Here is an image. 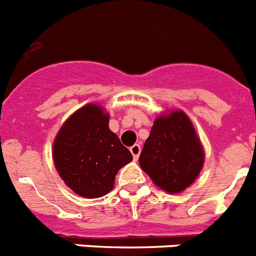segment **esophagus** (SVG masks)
Masks as SVG:
<instances>
[{"instance_id":"esophagus-1","label":"esophagus","mask_w":256,"mask_h":256,"mask_svg":"<svg viewBox=\"0 0 256 256\" xmlns=\"http://www.w3.org/2000/svg\"><path fill=\"white\" fill-rule=\"evenodd\" d=\"M140 150H142V149H140V145L139 144L132 145V146H131V148H130V152H131V154H132L134 160H138V158H139Z\"/></svg>"}]
</instances>
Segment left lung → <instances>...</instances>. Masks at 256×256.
Listing matches in <instances>:
<instances>
[{"instance_id": "obj_1", "label": "left lung", "mask_w": 256, "mask_h": 256, "mask_svg": "<svg viewBox=\"0 0 256 256\" xmlns=\"http://www.w3.org/2000/svg\"><path fill=\"white\" fill-rule=\"evenodd\" d=\"M204 160V148L190 117L171 110L154 120L139 163L154 185L168 194H178L195 182Z\"/></svg>"}]
</instances>
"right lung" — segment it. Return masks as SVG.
I'll return each mask as SVG.
<instances>
[{"label":"right lung","mask_w":256,"mask_h":256,"mask_svg":"<svg viewBox=\"0 0 256 256\" xmlns=\"http://www.w3.org/2000/svg\"><path fill=\"white\" fill-rule=\"evenodd\" d=\"M108 122L106 108L88 103L66 120L54 138V167L64 182L82 198L108 194L120 168L132 160Z\"/></svg>","instance_id":"1"}]
</instances>
